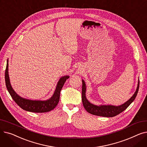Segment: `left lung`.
<instances>
[{"instance_id": "obj_1", "label": "left lung", "mask_w": 147, "mask_h": 147, "mask_svg": "<svg viewBox=\"0 0 147 147\" xmlns=\"http://www.w3.org/2000/svg\"><path fill=\"white\" fill-rule=\"evenodd\" d=\"M139 87H140V80L138 81V86L135 94L131 97L127 101L123 104L119 106H114L111 105H95L91 104L86 97V84L83 80H82V102L85 110L93 115H98V116L106 117H114L125 110L130 105L136 98L138 92Z\"/></svg>"}]
</instances>
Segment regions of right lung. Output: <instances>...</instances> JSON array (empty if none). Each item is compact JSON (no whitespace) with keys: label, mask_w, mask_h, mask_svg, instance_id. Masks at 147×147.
I'll return each mask as SVG.
<instances>
[{"label":"right lung","mask_w":147,"mask_h":147,"mask_svg":"<svg viewBox=\"0 0 147 147\" xmlns=\"http://www.w3.org/2000/svg\"><path fill=\"white\" fill-rule=\"evenodd\" d=\"M7 61L5 76L6 86L12 98L17 105L24 110L33 113H46L55 109L59 102L61 89L63 87L66 80L69 78V76H65L61 78L57 83L54 94L50 99L46 101L27 99L19 96L11 86L8 74V61Z\"/></svg>","instance_id":"obj_1"}]
</instances>
